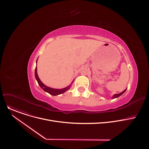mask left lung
I'll list each match as a JSON object with an SVG mask.
<instances>
[{
    "label": "left lung",
    "instance_id": "obj_1",
    "mask_svg": "<svg viewBox=\"0 0 149 149\" xmlns=\"http://www.w3.org/2000/svg\"><path fill=\"white\" fill-rule=\"evenodd\" d=\"M126 91V89L125 90H124L123 92H121V93H119V94H114L113 96V98H117V97H120V95H121L125 91Z\"/></svg>",
    "mask_w": 149,
    "mask_h": 149
}]
</instances>
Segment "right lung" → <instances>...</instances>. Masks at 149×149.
<instances>
[{
  "instance_id": "1",
  "label": "right lung",
  "mask_w": 149,
  "mask_h": 149,
  "mask_svg": "<svg viewBox=\"0 0 149 149\" xmlns=\"http://www.w3.org/2000/svg\"><path fill=\"white\" fill-rule=\"evenodd\" d=\"M37 61L38 59L36 60V63H37ZM35 78H36V79L38 81V84L39 85V86L41 88H42V90H43L44 91H45V92H47L49 94H50L51 95H59L61 94H62L63 93H65V91H67V90H68L70 87H71V84L69 86L64 88H62V89H55V88H50V87H47V86H45V85H44L43 83H42L41 82V81L40 80L39 78L38 77V74H37V67H36L35 68ZM73 82V81H72Z\"/></svg>"
}]
</instances>
